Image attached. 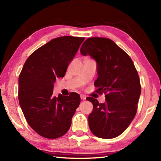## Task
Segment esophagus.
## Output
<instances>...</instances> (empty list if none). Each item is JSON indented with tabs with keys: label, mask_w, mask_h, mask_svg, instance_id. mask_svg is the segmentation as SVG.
I'll return each mask as SVG.
<instances>
[{
	"label": "esophagus",
	"mask_w": 161,
	"mask_h": 161,
	"mask_svg": "<svg viewBox=\"0 0 161 161\" xmlns=\"http://www.w3.org/2000/svg\"><path fill=\"white\" fill-rule=\"evenodd\" d=\"M80 97H81V100H86V97L85 96V95H80Z\"/></svg>",
	"instance_id": "obj_1"
}]
</instances>
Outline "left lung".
<instances>
[{"label": "left lung", "mask_w": 161, "mask_h": 161, "mask_svg": "<svg viewBox=\"0 0 161 161\" xmlns=\"http://www.w3.org/2000/svg\"><path fill=\"white\" fill-rule=\"evenodd\" d=\"M80 53L96 61L98 77L95 86L99 93H106L105 103L86 98L93 105L88 118L89 128L99 138L117 137L131 124L137 111L141 92L138 72L128 54L111 39L88 38Z\"/></svg>", "instance_id": "left-lung-1"}]
</instances>
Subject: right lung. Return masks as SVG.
Instances as JSON below:
<instances>
[{
    "label": "right lung",
    "mask_w": 161,
    "mask_h": 161,
    "mask_svg": "<svg viewBox=\"0 0 161 161\" xmlns=\"http://www.w3.org/2000/svg\"><path fill=\"white\" fill-rule=\"evenodd\" d=\"M84 38L61 36L35 50L28 59L19 78L20 107L31 128L44 138L64 136L80 104V96H53L54 83L64 77Z\"/></svg>",
    "instance_id": "add662e5"
}]
</instances>
